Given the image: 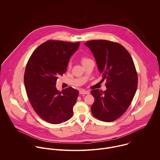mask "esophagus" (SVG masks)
<instances>
[{
	"mask_svg": "<svg viewBox=\"0 0 160 160\" xmlns=\"http://www.w3.org/2000/svg\"><path fill=\"white\" fill-rule=\"evenodd\" d=\"M89 92L88 91H84V90H81L79 91V94H89Z\"/></svg>",
	"mask_w": 160,
	"mask_h": 160,
	"instance_id": "obj_1",
	"label": "esophagus"
}]
</instances>
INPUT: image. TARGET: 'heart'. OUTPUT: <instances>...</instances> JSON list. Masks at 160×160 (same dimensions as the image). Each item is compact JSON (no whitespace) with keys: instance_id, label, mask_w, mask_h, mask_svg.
<instances>
[{"instance_id":"obj_1","label":"heart","mask_w":160,"mask_h":160,"mask_svg":"<svg viewBox=\"0 0 160 160\" xmlns=\"http://www.w3.org/2000/svg\"><path fill=\"white\" fill-rule=\"evenodd\" d=\"M90 59H89V58H86V57H82V58H81V62H82V63H84V62H86L87 61H88V60H89ZM70 66H71V62H69L68 64V68H70Z\"/></svg>"}]
</instances>
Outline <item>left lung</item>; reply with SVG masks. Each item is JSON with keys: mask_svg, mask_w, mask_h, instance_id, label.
<instances>
[{"mask_svg": "<svg viewBox=\"0 0 160 160\" xmlns=\"http://www.w3.org/2000/svg\"><path fill=\"white\" fill-rule=\"evenodd\" d=\"M92 51L106 90L91 91L95 100L92 115L99 120L112 122L128 109L138 86V74L132 58L120 44L106 40H92L84 44Z\"/></svg>", "mask_w": 160, "mask_h": 160, "instance_id": "8db88e82", "label": "left lung"}]
</instances>
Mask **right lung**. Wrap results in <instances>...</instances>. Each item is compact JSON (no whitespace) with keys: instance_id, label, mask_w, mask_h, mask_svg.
<instances>
[{"instance_id":"right-lung-1","label":"right lung","mask_w":160,"mask_h":160,"mask_svg":"<svg viewBox=\"0 0 160 160\" xmlns=\"http://www.w3.org/2000/svg\"><path fill=\"white\" fill-rule=\"evenodd\" d=\"M79 44L48 41L33 52L27 63L24 81L29 100L35 112L49 123H62L73 115L79 91L69 87L61 92L56 84Z\"/></svg>"}]
</instances>
